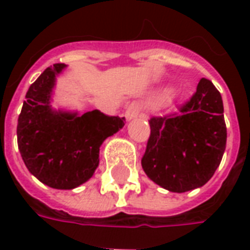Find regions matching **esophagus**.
Here are the masks:
<instances>
[{
	"label": "esophagus",
	"mask_w": 250,
	"mask_h": 250,
	"mask_svg": "<svg viewBox=\"0 0 250 250\" xmlns=\"http://www.w3.org/2000/svg\"><path fill=\"white\" fill-rule=\"evenodd\" d=\"M139 112H141V105H139L138 103H132L128 108L125 109V119L127 120L135 119V118L139 116Z\"/></svg>",
	"instance_id": "34e87169"
}]
</instances>
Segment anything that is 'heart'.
<instances>
[{
  "instance_id": "obj_1",
  "label": "heart",
  "mask_w": 250,
  "mask_h": 250,
  "mask_svg": "<svg viewBox=\"0 0 250 250\" xmlns=\"http://www.w3.org/2000/svg\"><path fill=\"white\" fill-rule=\"evenodd\" d=\"M166 93H168V89H165V91H162V92H161V95H166Z\"/></svg>"
}]
</instances>
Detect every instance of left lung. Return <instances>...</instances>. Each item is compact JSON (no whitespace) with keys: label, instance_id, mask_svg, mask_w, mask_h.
Listing matches in <instances>:
<instances>
[{"label":"left lung","instance_id":"1","mask_svg":"<svg viewBox=\"0 0 250 250\" xmlns=\"http://www.w3.org/2000/svg\"><path fill=\"white\" fill-rule=\"evenodd\" d=\"M181 114L148 120L151 135L142 167L154 184L173 193L202 188L220 166L226 147L221 93L208 79Z\"/></svg>","mask_w":250,"mask_h":250}]
</instances>
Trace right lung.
Returning a JSON list of instances; mask_svg holds the SVG:
<instances>
[{
    "instance_id": "1",
    "label": "right lung",
    "mask_w": 250,
    "mask_h": 250,
    "mask_svg": "<svg viewBox=\"0 0 250 250\" xmlns=\"http://www.w3.org/2000/svg\"><path fill=\"white\" fill-rule=\"evenodd\" d=\"M65 64L46 68L28 89L17 125V143L32 175L52 188L72 190L92 178L103 142L123 128L125 119L99 109L79 111L52 105Z\"/></svg>"
}]
</instances>
